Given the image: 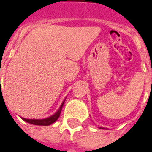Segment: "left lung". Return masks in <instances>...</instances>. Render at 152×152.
Wrapping results in <instances>:
<instances>
[{
	"label": "left lung",
	"instance_id": "1",
	"mask_svg": "<svg viewBox=\"0 0 152 152\" xmlns=\"http://www.w3.org/2000/svg\"><path fill=\"white\" fill-rule=\"evenodd\" d=\"M99 129H104V128H101V127H100V128H99Z\"/></svg>",
	"mask_w": 152,
	"mask_h": 152
}]
</instances>
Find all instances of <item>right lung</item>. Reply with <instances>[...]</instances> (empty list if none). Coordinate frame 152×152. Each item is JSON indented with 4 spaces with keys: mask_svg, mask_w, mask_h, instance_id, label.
I'll use <instances>...</instances> for the list:
<instances>
[{
    "mask_svg": "<svg viewBox=\"0 0 152 152\" xmlns=\"http://www.w3.org/2000/svg\"><path fill=\"white\" fill-rule=\"evenodd\" d=\"M65 100V99H64ZM64 100L63 101V103L61 104L59 109L57 110L56 112L53 114V115H51L49 117H47V118H44V119H26V118H23V121L25 122H29V123H31V124H34V125H39V126H48L50 124L53 123L57 121V119L59 117L60 115V113H61V110H62V108H63L64 103Z\"/></svg>",
    "mask_w": 152,
    "mask_h": 152,
    "instance_id": "right-lung-1",
    "label": "right lung"
}]
</instances>
